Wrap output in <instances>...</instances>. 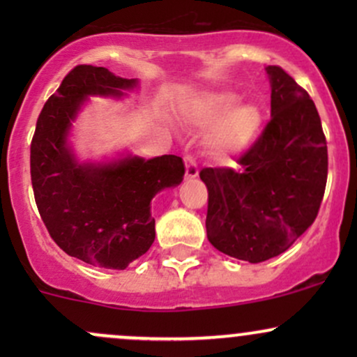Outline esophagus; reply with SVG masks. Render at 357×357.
<instances>
[{
	"label": "esophagus",
	"instance_id": "obj_1",
	"mask_svg": "<svg viewBox=\"0 0 357 357\" xmlns=\"http://www.w3.org/2000/svg\"><path fill=\"white\" fill-rule=\"evenodd\" d=\"M184 166H186V178L192 179L198 176V165H196V159L191 154L184 155Z\"/></svg>",
	"mask_w": 357,
	"mask_h": 357
}]
</instances>
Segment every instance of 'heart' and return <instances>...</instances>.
Listing matches in <instances>:
<instances>
[{
    "label": "heart",
    "mask_w": 357,
    "mask_h": 357,
    "mask_svg": "<svg viewBox=\"0 0 357 357\" xmlns=\"http://www.w3.org/2000/svg\"><path fill=\"white\" fill-rule=\"evenodd\" d=\"M240 97L233 92L213 93L199 105V124H215L221 121L208 139V147L216 158L228 159L255 141L261 127V110L255 104L236 107Z\"/></svg>",
    "instance_id": "b5f03b06"
}]
</instances>
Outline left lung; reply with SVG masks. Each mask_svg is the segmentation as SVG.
Instances as JSON below:
<instances>
[{
    "label": "left lung",
    "instance_id": "8db88e82",
    "mask_svg": "<svg viewBox=\"0 0 357 357\" xmlns=\"http://www.w3.org/2000/svg\"><path fill=\"white\" fill-rule=\"evenodd\" d=\"M272 117L238 158L241 169L204 167L208 240L225 255L260 264L314 223L327 183V142L315 104L277 65L267 67Z\"/></svg>",
    "mask_w": 357,
    "mask_h": 357
}]
</instances>
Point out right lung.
I'll use <instances>...</instances> for the list:
<instances>
[{
  "mask_svg": "<svg viewBox=\"0 0 357 357\" xmlns=\"http://www.w3.org/2000/svg\"><path fill=\"white\" fill-rule=\"evenodd\" d=\"M136 85L105 67L77 65L45 102L31 139V184L45 227L67 255L102 268L124 270L151 248V199L184 176L174 154L79 165L68 147L72 121L89 96L121 97Z\"/></svg>",
  "mask_w": 357,
  "mask_h": 357,
  "instance_id": "add662e5",
  "label": "right lung"
}]
</instances>
